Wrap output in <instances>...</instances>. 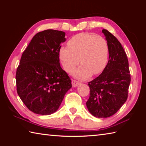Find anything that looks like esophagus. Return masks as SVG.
<instances>
[{"mask_svg":"<svg viewBox=\"0 0 146 146\" xmlns=\"http://www.w3.org/2000/svg\"><path fill=\"white\" fill-rule=\"evenodd\" d=\"M71 84H72L73 87H76V86H77L79 84H80V82L78 80H73V79H72V80H71Z\"/></svg>","mask_w":146,"mask_h":146,"instance_id":"esophagus-1","label":"esophagus"}]
</instances>
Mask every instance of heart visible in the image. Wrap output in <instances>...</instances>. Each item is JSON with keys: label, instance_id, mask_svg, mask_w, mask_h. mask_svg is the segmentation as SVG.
Returning <instances> with one entry per match:
<instances>
[{"label": "heart", "instance_id": "heart-1", "mask_svg": "<svg viewBox=\"0 0 146 146\" xmlns=\"http://www.w3.org/2000/svg\"><path fill=\"white\" fill-rule=\"evenodd\" d=\"M68 46H62L59 56L67 72L71 73L79 63L82 64L75 71V75L86 79L92 75L102 73L107 65L109 46L102 36L91 33L76 35L68 42Z\"/></svg>", "mask_w": 146, "mask_h": 146}]
</instances>
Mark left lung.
<instances>
[{
  "instance_id": "1",
  "label": "left lung",
  "mask_w": 146,
  "mask_h": 146,
  "mask_svg": "<svg viewBox=\"0 0 146 146\" xmlns=\"http://www.w3.org/2000/svg\"><path fill=\"white\" fill-rule=\"evenodd\" d=\"M109 46V60L102 73L88 82L90 98L86 102L94 117L107 118L115 114L127 99L131 82L129 62L118 39L102 29Z\"/></svg>"
}]
</instances>
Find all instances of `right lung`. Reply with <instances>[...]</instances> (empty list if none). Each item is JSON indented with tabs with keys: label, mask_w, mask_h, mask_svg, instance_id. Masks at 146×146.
<instances>
[{
	"label": "right lung",
	"mask_w": 146,
	"mask_h": 146,
	"mask_svg": "<svg viewBox=\"0 0 146 146\" xmlns=\"http://www.w3.org/2000/svg\"><path fill=\"white\" fill-rule=\"evenodd\" d=\"M65 35L54 29L38 32L24 50L17 69V93L28 110L36 114L55 112L72 87L59 62Z\"/></svg>",
	"instance_id": "obj_1"
}]
</instances>
